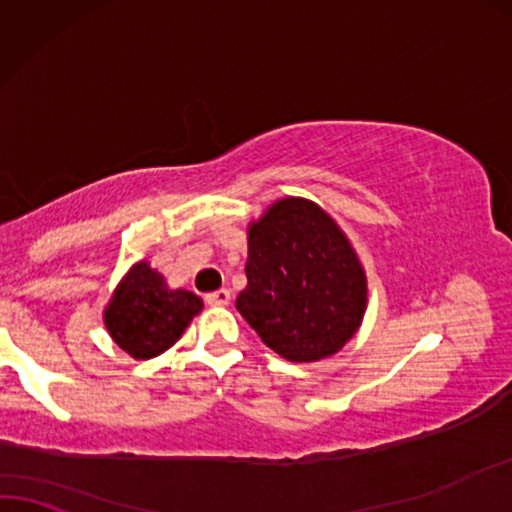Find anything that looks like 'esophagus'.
<instances>
[{
  "label": "esophagus",
  "mask_w": 512,
  "mask_h": 512,
  "mask_svg": "<svg viewBox=\"0 0 512 512\" xmlns=\"http://www.w3.org/2000/svg\"><path fill=\"white\" fill-rule=\"evenodd\" d=\"M229 302H231V292L227 288L208 292L206 295V304H210V306H227Z\"/></svg>",
  "instance_id": "1"
}]
</instances>
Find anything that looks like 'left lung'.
<instances>
[{"instance_id": "obj_1", "label": "left lung", "mask_w": 512, "mask_h": 512, "mask_svg": "<svg viewBox=\"0 0 512 512\" xmlns=\"http://www.w3.org/2000/svg\"><path fill=\"white\" fill-rule=\"evenodd\" d=\"M245 276L238 313L290 363L335 356L363 323V264L339 224L309 199L285 196L250 222Z\"/></svg>"}]
</instances>
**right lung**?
Masks as SVG:
<instances>
[{
	"instance_id": "add662e5",
	"label": "right lung",
	"mask_w": 512,
	"mask_h": 512,
	"mask_svg": "<svg viewBox=\"0 0 512 512\" xmlns=\"http://www.w3.org/2000/svg\"><path fill=\"white\" fill-rule=\"evenodd\" d=\"M201 309V297L182 288L170 290L166 278L140 260L121 278L102 320L128 356L149 360L168 351Z\"/></svg>"
}]
</instances>
